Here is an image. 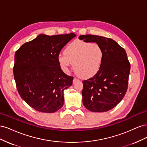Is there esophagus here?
I'll return each mask as SVG.
<instances>
[{
  "mask_svg": "<svg viewBox=\"0 0 147 147\" xmlns=\"http://www.w3.org/2000/svg\"><path fill=\"white\" fill-rule=\"evenodd\" d=\"M77 81H78V79H77V78H74V80H73V83H74V84H75V82H77Z\"/></svg>",
  "mask_w": 147,
  "mask_h": 147,
  "instance_id": "34e87169",
  "label": "esophagus"
}]
</instances>
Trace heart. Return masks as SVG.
Masks as SVG:
<instances>
[{
  "label": "heart",
  "instance_id": "b5f03b06",
  "mask_svg": "<svg viewBox=\"0 0 147 147\" xmlns=\"http://www.w3.org/2000/svg\"><path fill=\"white\" fill-rule=\"evenodd\" d=\"M104 56L103 50L97 44L75 40L66 47L64 54L59 55L58 62L65 70L74 65V70L78 77L89 78L100 69Z\"/></svg>",
  "mask_w": 147,
  "mask_h": 147
}]
</instances>
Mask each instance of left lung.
Instances as JSON below:
<instances>
[{
	"label": "left lung",
	"mask_w": 147,
	"mask_h": 147,
	"mask_svg": "<svg viewBox=\"0 0 147 147\" xmlns=\"http://www.w3.org/2000/svg\"><path fill=\"white\" fill-rule=\"evenodd\" d=\"M80 37L84 41L96 42L104 54L99 72L83 81V104L91 112H107L117 106L127 91L131 69L127 54L112 38L94 35Z\"/></svg>",
	"instance_id": "left-lung-1"
}]
</instances>
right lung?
<instances>
[{
  "label": "right lung",
  "instance_id": "1",
  "mask_svg": "<svg viewBox=\"0 0 147 147\" xmlns=\"http://www.w3.org/2000/svg\"><path fill=\"white\" fill-rule=\"evenodd\" d=\"M76 35L40 34L15 55L13 74L21 97L35 110L54 113L64 105V90L72 84L58 62L59 53Z\"/></svg>",
  "mask_w": 147,
  "mask_h": 147
}]
</instances>
